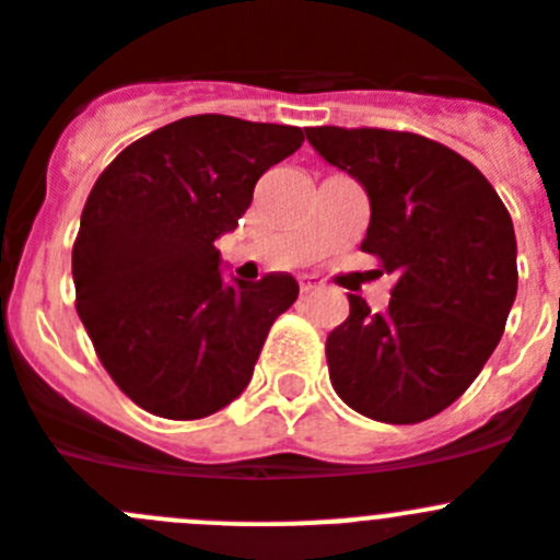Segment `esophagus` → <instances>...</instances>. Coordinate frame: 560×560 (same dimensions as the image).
Wrapping results in <instances>:
<instances>
[{"mask_svg": "<svg viewBox=\"0 0 560 560\" xmlns=\"http://www.w3.org/2000/svg\"><path fill=\"white\" fill-rule=\"evenodd\" d=\"M322 289H325V283H322L319 277H314V275H302L300 277L302 294H316V291H322Z\"/></svg>", "mask_w": 560, "mask_h": 560, "instance_id": "obj_1", "label": "esophagus"}]
</instances>
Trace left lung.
Here are the masks:
<instances>
[{"label": "left lung", "mask_w": 560, "mask_h": 560, "mask_svg": "<svg viewBox=\"0 0 560 560\" xmlns=\"http://www.w3.org/2000/svg\"><path fill=\"white\" fill-rule=\"evenodd\" d=\"M305 136L366 188L363 253L397 277L383 314L350 296V319L327 336L332 388L377 422H424L500 343L516 300L514 222L489 179L444 143L372 127Z\"/></svg>", "instance_id": "left-lung-1"}]
</instances>
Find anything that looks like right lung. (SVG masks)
<instances>
[{"instance_id": "1", "label": "right lung", "mask_w": 560, "mask_h": 560, "mask_svg": "<svg viewBox=\"0 0 560 560\" xmlns=\"http://www.w3.org/2000/svg\"><path fill=\"white\" fill-rule=\"evenodd\" d=\"M302 141L300 127L202 113L138 138L91 188L71 253L77 314L143 410L202 419L253 381L300 285L283 271L224 283L213 241L238 228L260 174Z\"/></svg>"}]
</instances>
